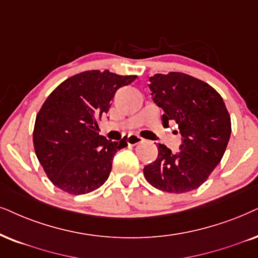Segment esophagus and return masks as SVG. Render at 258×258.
<instances>
[{
    "instance_id": "1",
    "label": "esophagus",
    "mask_w": 258,
    "mask_h": 258,
    "mask_svg": "<svg viewBox=\"0 0 258 258\" xmlns=\"http://www.w3.org/2000/svg\"><path fill=\"white\" fill-rule=\"evenodd\" d=\"M142 142H144V138H142V137L138 135H130L127 137V144L128 145L135 146L137 144H140Z\"/></svg>"
}]
</instances>
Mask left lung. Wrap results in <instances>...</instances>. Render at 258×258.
Here are the masks:
<instances>
[{"label": "left lung", "mask_w": 258, "mask_h": 258, "mask_svg": "<svg viewBox=\"0 0 258 258\" xmlns=\"http://www.w3.org/2000/svg\"><path fill=\"white\" fill-rule=\"evenodd\" d=\"M152 100L164 110L163 125L174 121L183 137L180 151L158 145V157L144 168L146 181L167 193L200 187L223 158L231 136V118L220 94L210 84L171 71L150 77Z\"/></svg>", "instance_id": "1"}]
</instances>
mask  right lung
<instances>
[{"mask_svg": "<svg viewBox=\"0 0 258 258\" xmlns=\"http://www.w3.org/2000/svg\"><path fill=\"white\" fill-rule=\"evenodd\" d=\"M135 75L89 70L61 82L42 103L35 118V155L50 181L65 193L82 195L108 178L126 137L110 142L99 135L101 115L108 112L115 91L128 86Z\"/></svg>", "mask_w": 258, "mask_h": 258, "instance_id": "1", "label": "right lung"}]
</instances>
